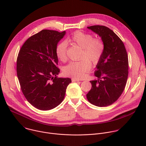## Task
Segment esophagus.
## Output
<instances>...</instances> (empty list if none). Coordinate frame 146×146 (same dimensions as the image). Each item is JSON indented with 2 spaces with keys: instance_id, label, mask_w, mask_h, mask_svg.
I'll return each instance as SVG.
<instances>
[{
  "instance_id": "esophagus-1",
  "label": "esophagus",
  "mask_w": 146,
  "mask_h": 146,
  "mask_svg": "<svg viewBox=\"0 0 146 146\" xmlns=\"http://www.w3.org/2000/svg\"><path fill=\"white\" fill-rule=\"evenodd\" d=\"M72 82H74V81H79L80 80L79 79H77V78H73L72 79Z\"/></svg>"
}]
</instances>
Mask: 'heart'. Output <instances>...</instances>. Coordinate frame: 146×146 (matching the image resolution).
I'll return each mask as SVG.
<instances>
[{
  "label": "heart",
  "instance_id": "1",
  "mask_svg": "<svg viewBox=\"0 0 146 146\" xmlns=\"http://www.w3.org/2000/svg\"><path fill=\"white\" fill-rule=\"evenodd\" d=\"M69 41L81 47L78 61L71 62L65 67L64 73L65 75L77 79L84 78L91 69V64L96 65L102 58L105 45L100 38H94L93 36L82 31L74 32L69 38ZM68 44L63 41L56 47L55 52L57 57L62 62L67 60Z\"/></svg>",
  "mask_w": 146,
  "mask_h": 146
}]
</instances>
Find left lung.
<instances>
[{"instance_id":"obj_1","label":"left lung","mask_w":146,"mask_h":146,"mask_svg":"<svg viewBox=\"0 0 146 146\" xmlns=\"http://www.w3.org/2000/svg\"><path fill=\"white\" fill-rule=\"evenodd\" d=\"M98 34L105 45L103 55L98 63L95 76L90 81L91 90L88 100L98 107H105L114 103L125 87L128 76V54L122 41L110 29L103 25L87 27Z\"/></svg>"}]
</instances>
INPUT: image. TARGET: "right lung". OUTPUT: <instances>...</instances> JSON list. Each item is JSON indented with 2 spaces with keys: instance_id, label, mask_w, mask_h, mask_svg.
Listing matches in <instances>:
<instances>
[{
  "instance_id": "1",
  "label": "right lung",
  "mask_w": 146,
  "mask_h": 146,
  "mask_svg": "<svg viewBox=\"0 0 146 146\" xmlns=\"http://www.w3.org/2000/svg\"><path fill=\"white\" fill-rule=\"evenodd\" d=\"M65 31L44 29L32 36L21 48L17 73L21 89L31 105L41 110L56 108L63 101L69 78H58L55 49Z\"/></svg>"
}]
</instances>
